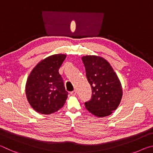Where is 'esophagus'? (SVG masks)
Returning a JSON list of instances; mask_svg holds the SVG:
<instances>
[{"label":"esophagus","instance_id":"34e87169","mask_svg":"<svg viewBox=\"0 0 153 153\" xmlns=\"http://www.w3.org/2000/svg\"><path fill=\"white\" fill-rule=\"evenodd\" d=\"M71 95H72V96H75V95H76V91L74 90V91H73L71 92Z\"/></svg>","mask_w":153,"mask_h":153}]
</instances>
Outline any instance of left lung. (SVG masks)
<instances>
[{"label":"left lung","mask_w":153,"mask_h":153,"mask_svg":"<svg viewBox=\"0 0 153 153\" xmlns=\"http://www.w3.org/2000/svg\"><path fill=\"white\" fill-rule=\"evenodd\" d=\"M82 60L92 89L91 99L85 102V108L97 117L108 116L122 100L123 91L118 76L110 64L101 56H84Z\"/></svg>","instance_id":"left-lung-1"}]
</instances>
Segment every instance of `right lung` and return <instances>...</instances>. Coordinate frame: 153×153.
I'll return each instance as SVG.
<instances>
[{"instance_id":"obj_1","label":"right lung","mask_w":153,"mask_h":153,"mask_svg":"<svg viewBox=\"0 0 153 153\" xmlns=\"http://www.w3.org/2000/svg\"><path fill=\"white\" fill-rule=\"evenodd\" d=\"M66 54H53L43 59L32 70L25 85V94L35 111L48 115L62 108L68 97L59 68Z\"/></svg>"}]
</instances>
